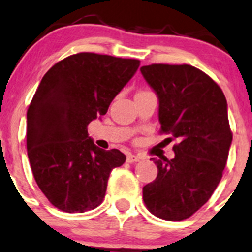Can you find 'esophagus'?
I'll list each match as a JSON object with an SVG mask.
<instances>
[{
  "label": "esophagus",
  "instance_id": "1",
  "mask_svg": "<svg viewBox=\"0 0 252 252\" xmlns=\"http://www.w3.org/2000/svg\"><path fill=\"white\" fill-rule=\"evenodd\" d=\"M140 160V157H138V155L135 154H129L128 157H126V161L128 163H137V161Z\"/></svg>",
  "mask_w": 252,
  "mask_h": 252
}]
</instances>
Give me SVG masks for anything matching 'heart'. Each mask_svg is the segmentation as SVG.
I'll return each mask as SVG.
<instances>
[{
  "label": "heart",
  "mask_w": 252,
  "mask_h": 252,
  "mask_svg": "<svg viewBox=\"0 0 252 252\" xmlns=\"http://www.w3.org/2000/svg\"><path fill=\"white\" fill-rule=\"evenodd\" d=\"M144 93H149V92H148V91H139L137 93V95H138V94H144Z\"/></svg>",
  "instance_id": "obj_1"
}]
</instances>
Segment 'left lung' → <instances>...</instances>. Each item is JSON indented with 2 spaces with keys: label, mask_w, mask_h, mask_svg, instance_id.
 Wrapping results in <instances>:
<instances>
[{
  "label": "left lung",
  "mask_w": 252,
  "mask_h": 252,
  "mask_svg": "<svg viewBox=\"0 0 252 252\" xmlns=\"http://www.w3.org/2000/svg\"><path fill=\"white\" fill-rule=\"evenodd\" d=\"M140 72L158 95L160 133L179 142L174 159L152 158L158 175L143 188V200L155 216L180 221L210 199L222 178L232 142L226 98L192 65L150 64Z\"/></svg>",
  "instance_id": "obj_1"
}]
</instances>
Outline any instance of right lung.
<instances>
[{"label": "right lung", "instance_id": "1", "mask_svg": "<svg viewBox=\"0 0 252 252\" xmlns=\"http://www.w3.org/2000/svg\"><path fill=\"white\" fill-rule=\"evenodd\" d=\"M138 60L82 52L46 73L27 110V154L34 180L49 203L84 213L104 199L109 174L126 155L88 137V124L107 113L130 81Z\"/></svg>", "mask_w": 252, "mask_h": 252}]
</instances>
